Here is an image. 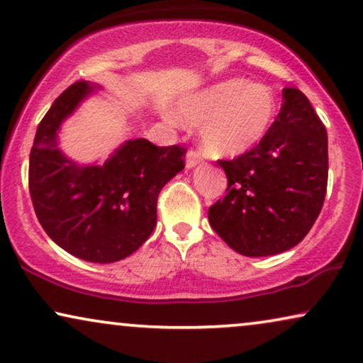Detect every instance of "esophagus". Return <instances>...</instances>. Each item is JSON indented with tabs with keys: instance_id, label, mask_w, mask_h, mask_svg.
Masks as SVG:
<instances>
[{
	"instance_id": "esophagus-1",
	"label": "esophagus",
	"mask_w": 363,
	"mask_h": 363,
	"mask_svg": "<svg viewBox=\"0 0 363 363\" xmlns=\"http://www.w3.org/2000/svg\"><path fill=\"white\" fill-rule=\"evenodd\" d=\"M200 162H201V157H200V153H198V152L190 150L186 153V168L196 167Z\"/></svg>"
}]
</instances>
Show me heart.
Masks as SVG:
<instances>
[{
    "mask_svg": "<svg viewBox=\"0 0 363 363\" xmlns=\"http://www.w3.org/2000/svg\"><path fill=\"white\" fill-rule=\"evenodd\" d=\"M277 102L269 87L228 79L191 94L178 104L183 123L200 127L210 157H236L256 147L274 125Z\"/></svg>",
    "mask_w": 363,
    "mask_h": 363,
    "instance_id": "heart-1",
    "label": "heart"
}]
</instances>
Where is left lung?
Returning <instances> with one entry per match:
<instances>
[{
    "instance_id": "obj_1",
    "label": "left lung",
    "mask_w": 363,
    "mask_h": 363,
    "mask_svg": "<svg viewBox=\"0 0 363 363\" xmlns=\"http://www.w3.org/2000/svg\"><path fill=\"white\" fill-rule=\"evenodd\" d=\"M269 133L250 152L220 160L226 195L208 210L218 236L242 256L279 255L304 240L324 205L327 132L299 89L282 91Z\"/></svg>"
}]
</instances>
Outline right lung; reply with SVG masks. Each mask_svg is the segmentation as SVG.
<instances>
[{
    "label": "right lung",
    "mask_w": 363,
    "mask_h": 363,
    "mask_svg": "<svg viewBox=\"0 0 363 363\" xmlns=\"http://www.w3.org/2000/svg\"><path fill=\"white\" fill-rule=\"evenodd\" d=\"M99 89L67 87L39 123L29 155V193L43 230L84 261H121L135 252L157 225L162 188L185 168L186 148L128 140L104 165L81 167L57 148V130L81 101Z\"/></svg>",
    "instance_id": "right-lung-1"
}]
</instances>
